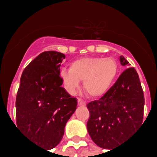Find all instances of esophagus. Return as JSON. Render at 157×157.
Listing matches in <instances>:
<instances>
[{"instance_id": "esophagus-1", "label": "esophagus", "mask_w": 157, "mask_h": 157, "mask_svg": "<svg viewBox=\"0 0 157 157\" xmlns=\"http://www.w3.org/2000/svg\"><path fill=\"white\" fill-rule=\"evenodd\" d=\"M86 102H84L82 99H78V105L79 106H86Z\"/></svg>"}]
</instances>
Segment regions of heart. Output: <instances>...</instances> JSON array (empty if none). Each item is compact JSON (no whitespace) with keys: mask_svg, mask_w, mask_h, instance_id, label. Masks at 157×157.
Masks as SVG:
<instances>
[{"mask_svg":"<svg viewBox=\"0 0 157 157\" xmlns=\"http://www.w3.org/2000/svg\"><path fill=\"white\" fill-rule=\"evenodd\" d=\"M118 65L114 59L85 57L75 59L60 71V77L65 88L71 93L79 88L83 82V88L91 98L104 95L117 77Z\"/></svg>","mask_w":157,"mask_h":157,"instance_id":"heart-1","label":"heart"}]
</instances>
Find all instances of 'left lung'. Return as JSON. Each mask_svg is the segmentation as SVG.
I'll return each instance as SVG.
<instances>
[{
    "label": "left lung",
    "mask_w": 157,
    "mask_h": 157,
    "mask_svg": "<svg viewBox=\"0 0 157 157\" xmlns=\"http://www.w3.org/2000/svg\"><path fill=\"white\" fill-rule=\"evenodd\" d=\"M119 60L124 66L129 65L124 56ZM144 105L138 73L135 68L126 69L103 97L86 105L90 112L86 127L93 142L107 150L120 145L142 124Z\"/></svg>",
    "instance_id": "1"
}]
</instances>
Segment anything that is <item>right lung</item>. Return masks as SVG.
<instances>
[{"label": "right lung", "mask_w": 157, "mask_h": 157, "mask_svg": "<svg viewBox=\"0 0 157 157\" xmlns=\"http://www.w3.org/2000/svg\"><path fill=\"white\" fill-rule=\"evenodd\" d=\"M65 55L45 51L22 72L17 98V124L38 146L48 150L60 142L65 127L76 109L77 100L71 97L59 76Z\"/></svg>", "instance_id": "obj_1"}]
</instances>
